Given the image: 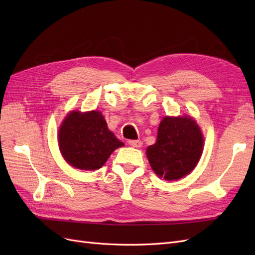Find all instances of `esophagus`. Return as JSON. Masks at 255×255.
<instances>
[{
	"label": "esophagus",
	"instance_id": "1",
	"mask_svg": "<svg viewBox=\"0 0 255 255\" xmlns=\"http://www.w3.org/2000/svg\"><path fill=\"white\" fill-rule=\"evenodd\" d=\"M128 144L130 146H133V148H140V146L142 145V141L137 139V140H128Z\"/></svg>",
	"mask_w": 255,
	"mask_h": 255
}]
</instances>
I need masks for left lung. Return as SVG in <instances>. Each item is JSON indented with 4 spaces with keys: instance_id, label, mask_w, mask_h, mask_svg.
Listing matches in <instances>:
<instances>
[{
    "instance_id": "obj_1",
    "label": "left lung",
    "mask_w": 255,
    "mask_h": 255,
    "mask_svg": "<svg viewBox=\"0 0 255 255\" xmlns=\"http://www.w3.org/2000/svg\"><path fill=\"white\" fill-rule=\"evenodd\" d=\"M203 151V136L190 117H165L159 123L157 138L146 149L150 165L159 177L175 181L190 173Z\"/></svg>"
}]
</instances>
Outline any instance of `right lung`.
Returning a JSON list of instances; mask_svg holds the SVG:
<instances>
[{
    "instance_id": "right-lung-1",
    "label": "right lung",
    "mask_w": 255,
    "mask_h": 255,
    "mask_svg": "<svg viewBox=\"0 0 255 255\" xmlns=\"http://www.w3.org/2000/svg\"><path fill=\"white\" fill-rule=\"evenodd\" d=\"M58 142L67 163L82 170L101 168L113 151L123 145L96 111L69 114L60 126Z\"/></svg>"
}]
</instances>
